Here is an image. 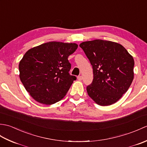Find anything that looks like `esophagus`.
Returning a JSON list of instances; mask_svg holds the SVG:
<instances>
[{"label": "esophagus", "mask_w": 147, "mask_h": 147, "mask_svg": "<svg viewBox=\"0 0 147 147\" xmlns=\"http://www.w3.org/2000/svg\"><path fill=\"white\" fill-rule=\"evenodd\" d=\"M77 78L79 81H82L83 79V77H82V76H78Z\"/></svg>", "instance_id": "esophagus-1"}]
</instances>
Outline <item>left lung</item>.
Returning <instances> with one entry per match:
<instances>
[{
    "instance_id": "8db88e82",
    "label": "left lung",
    "mask_w": 147,
    "mask_h": 147,
    "mask_svg": "<svg viewBox=\"0 0 147 147\" xmlns=\"http://www.w3.org/2000/svg\"><path fill=\"white\" fill-rule=\"evenodd\" d=\"M93 67V79L87 86L89 96L102 106L118 101L129 89L134 78L133 57L119 43L103 40L80 45Z\"/></svg>"
}]
</instances>
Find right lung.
Masks as SVG:
<instances>
[{"label": "right lung", "mask_w": 147, "mask_h": 147, "mask_svg": "<svg viewBox=\"0 0 147 147\" xmlns=\"http://www.w3.org/2000/svg\"><path fill=\"white\" fill-rule=\"evenodd\" d=\"M78 47L74 43L49 42L25 53L19 64L20 78L34 100L52 105L64 97L76 80L69 73L68 57Z\"/></svg>", "instance_id": "obj_1"}]
</instances>
